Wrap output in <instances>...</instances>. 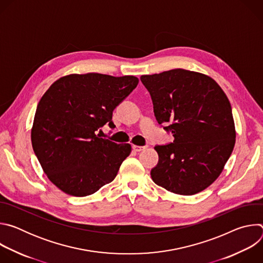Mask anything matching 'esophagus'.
Returning a JSON list of instances; mask_svg holds the SVG:
<instances>
[{"mask_svg":"<svg viewBox=\"0 0 263 263\" xmlns=\"http://www.w3.org/2000/svg\"><path fill=\"white\" fill-rule=\"evenodd\" d=\"M146 146H140V145H135V144H133L132 145V148L134 149L135 152H140V151H142V149H144Z\"/></svg>","mask_w":263,"mask_h":263,"instance_id":"obj_1","label":"esophagus"}]
</instances>
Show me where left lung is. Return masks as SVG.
<instances>
[{"label":"left lung","mask_w":263,"mask_h":263,"mask_svg":"<svg viewBox=\"0 0 263 263\" xmlns=\"http://www.w3.org/2000/svg\"><path fill=\"white\" fill-rule=\"evenodd\" d=\"M157 122L174 142L156 145L159 161L152 180L166 191L196 195L220 175L235 144V125L230 102L220 86L201 72L175 68L143 74Z\"/></svg>","instance_id":"8db88e82"}]
</instances>
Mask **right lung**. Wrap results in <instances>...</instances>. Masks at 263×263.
<instances>
[{"instance_id": "1", "label": "right lung", "mask_w": 263, "mask_h": 263, "mask_svg": "<svg viewBox=\"0 0 263 263\" xmlns=\"http://www.w3.org/2000/svg\"><path fill=\"white\" fill-rule=\"evenodd\" d=\"M134 76L71 73L42 97L31 129L33 151L49 180L73 197L95 194L115 180L131 144L96 132L112 122V111L137 86Z\"/></svg>"}]
</instances>
